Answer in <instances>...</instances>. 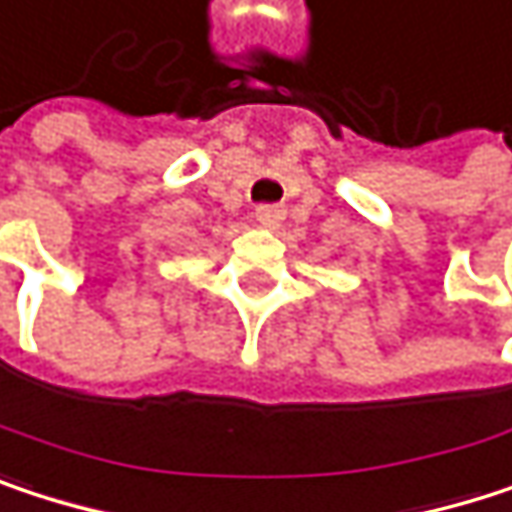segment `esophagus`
<instances>
[{"label": "esophagus", "mask_w": 512, "mask_h": 512, "mask_svg": "<svg viewBox=\"0 0 512 512\" xmlns=\"http://www.w3.org/2000/svg\"><path fill=\"white\" fill-rule=\"evenodd\" d=\"M255 219L260 228L275 231V228L284 222V207H281V204H260L255 210Z\"/></svg>", "instance_id": "1"}]
</instances>
